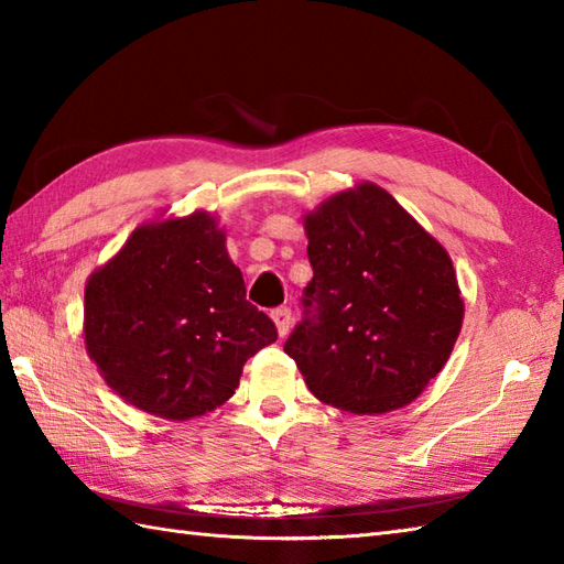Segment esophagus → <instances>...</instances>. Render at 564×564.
<instances>
[{
  "instance_id": "34e87169",
  "label": "esophagus",
  "mask_w": 564,
  "mask_h": 564,
  "mask_svg": "<svg viewBox=\"0 0 564 564\" xmlns=\"http://www.w3.org/2000/svg\"><path fill=\"white\" fill-rule=\"evenodd\" d=\"M271 317H273L275 329H279L281 337H285V334H289V329H291V319H293L291 307H275L273 313H271Z\"/></svg>"
}]
</instances>
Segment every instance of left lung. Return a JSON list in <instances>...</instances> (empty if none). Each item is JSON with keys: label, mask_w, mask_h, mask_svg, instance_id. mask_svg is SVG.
Wrapping results in <instances>:
<instances>
[{"label": "left lung", "mask_w": 564, "mask_h": 564, "mask_svg": "<svg viewBox=\"0 0 564 564\" xmlns=\"http://www.w3.org/2000/svg\"><path fill=\"white\" fill-rule=\"evenodd\" d=\"M313 281L283 351L317 400L354 414L412 402L463 325L451 257L386 188L358 184L305 218Z\"/></svg>", "instance_id": "1"}]
</instances>
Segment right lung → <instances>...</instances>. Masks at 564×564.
<instances>
[{"label":"right lung","instance_id":"add662e5","mask_svg":"<svg viewBox=\"0 0 564 564\" xmlns=\"http://www.w3.org/2000/svg\"><path fill=\"white\" fill-rule=\"evenodd\" d=\"M275 339L208 213L138 227L84 291V341L104 380L176 422L230 400L247 358Z\"/></svg>","mask_w":564,"mask_h":564}]
</instances>
